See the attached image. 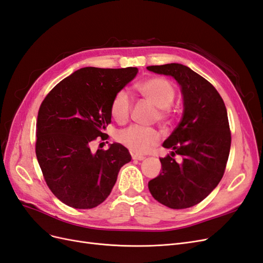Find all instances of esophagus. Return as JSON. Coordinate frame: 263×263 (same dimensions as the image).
Here are the masks:
<instances>
[{
  "label": "esophagus",
  "mask_w": 263,
  "mask_h": 263,
  "mask_svg": "<svg viewBox=\"0 0 263 263\" xmlns=\"http://www.w3.org/2000/svg\"><path fill=\"white\" fill-rule=\"evenodd\" d=\"M132 158H133V160H139V161L144 160V159H145V157L138 156V155H132Z\"/></svg>",
  "instance_id": "obj_1"
}]
</instances>
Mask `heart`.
<instances>
[{"mask_svg": "<svg viewBox=\"0 0 263 263\" xmlns=\"http://www.w3.org/2000/svg\"><path fill=\"white\" fill-rule=\"evenodd\" d=\"M137 89L148 103L157 107L155 119L168 126L174 118L172 103L176 98V87L168 79L149 78L137 84ZM133 101L125 90L118 91L110 103V114L119 124L126 123L130 116ZM118 142L134 154H146L159 142V134L154 128L130 126L117 134Z\"/></svg>", "mask_w": 263, "mask_h": 263, "instance_id": "obj_1", "label": "heart"}]
</instances>
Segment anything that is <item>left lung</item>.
<instances>
[{"label":"left lung","instance_id":"8db88e82","mask_svg":"<svg viewBox=\"0 0 263 263\" xmlns=\"http://www.w3.org/2000/svg\"><path fill=\"white\" fill-rule=\"evenodd\" d=\"M173 77L181 86L183 116L163 142L171 154L160 158L162 171L148 183L151 195L173 210L192 208L217 186L226 169L232 134L225 103L200 74L180 63L147 67ZM177 154L182 160L177 163Z\"/></svg>","mask_w":263,"mask_h":263}]
</instances>
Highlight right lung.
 Masks as SVG:
<instances>
[{
	"instance_id": "1",
	"label": "right lung",
	"mask_w": 263,
	"mask_h": 263,
	"mask_svg": "<svg viewBox=\"0 0 263 263\" xmlns=\"http://www.w3.org/2000/svg\"><path fill=\"white\" fill-rule=\"evenodd\" d=\"M137 68L86 67L63 79L38 110L36 156L53 195L70 208L87 210L104 202L122 166L132 160L127 148L112 144L91 149L110 124V103L130 82Z\"/></svg>"
}]
</instances>
